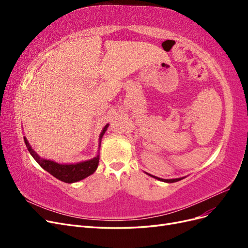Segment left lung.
I'll use <instances>...</instances> for the list:
<instances>
[{
	"instance_id": "1",
	"label": "left lung",
	"mask_w": 248,
	"mask_h": 248,
	"mask_svg": "<svg viewBox=\"0 0 248 248\" xmlns=\"http://www.w3.org/2000/svg\"><path fill=\"white\" fill-rule=\"evenodd\" d=\"M148 175H150V174H148ZM151 177H154L155 179H158V180H160V181H163V182H168V183H174V182H177V181H180V180H182L183 178H177V179H160V178H158V177H155V176H152V175H150Z\"/></svg>"
}]
</instances>
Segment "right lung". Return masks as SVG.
Instances as JSON below:
<instances>
[{"label":"right lung","instance_id":"1","mask_svg":"<svg viewBox=\"0 0 248 248\" xmlns=\"http://www.w3.org/2000/svg\"><path fill=\"white\" fill-rule=\"evenodd\" d=\"M108 125L104 127L102 132L99 136V140H100L99 141V149H100V144H101V139L103 137V134L106 133V131L108 129ZM24 140H25L26 146L29 150V152L31 153V155L34 157V159L39 163V166L42 169L46 170V171H48L50 175H52L59 180H61V181H63V182H66V183L78 182V181H79V180H82V179L87 178L88 176L92 175L93 172L96 170L97 167H98L99 155L94 157L93 159L78 162L76 164H60L55 161L40 158L38 154H37L31 148V146H30L27 139L24 138Z\"/></svg>","mask_w":248,"mask_h":248}]
</instances>
